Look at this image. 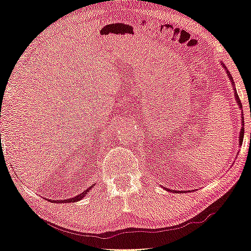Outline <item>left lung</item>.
Returning a JSON list of instances; mask_svg holds the SVG:
<instances>
[{
	"instance_id": "obj_1",
	"label": "left lung",
	"mask_w": 251,
	"mask_h": 251,
	"mask_svg": "<svg viewBox=\"0 0 251 251\" xmlns=\"http://www.w3.org/2000/svg\"><path fill=\"white\" fill-rule=\"evenodd\" d=\"M221 65H223V67L224 69L226 70V65L223 64V63H221ZM226 74H227V76H229V78H230V81L232 82V87H233V78H232V76H231V74H230V72L229 71H226ZM233 90H234V97H235V100H237V104L239 106V108H240V109H242V104H241V101H240V99H239V96H238V93H237V91H235V89H234V87H233ZM244 125H245V122H244V118H242V127H241V129H240V136H239V145H241L242 144V141H244V134H245V128H244Z\"/></svg>"
}]
</instances>
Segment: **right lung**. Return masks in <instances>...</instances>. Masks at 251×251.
Returning a JSON list of instances; mask_svg holds the SVG:
<instances>
[{
  "instance_id": "1",
  "label": "right lung",
  "mask_w": 251,
  "mask_h": 251,
  "mask_svg": "<svg viewBox=\"0 0 251 251\" xmlns=\"http://www.w3.org/2000/svg\"><path fill=\"white\" fill-rule=\"evenodd\" d=\"M0 142H1V133H0ZM93 186H95V184H93L92 186H90L88 189H85L83 193L78 194V195H77V196H75V197L67 198V200H63V201H53V203H58V204H61V203H75V201H81L82 198H83L85 195H87V194L90 192V190H91V188H92Z\"/></svg>"
}]
</instances>
